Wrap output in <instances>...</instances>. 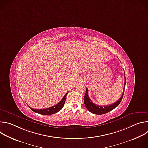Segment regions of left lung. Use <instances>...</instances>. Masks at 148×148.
Returning a JSON list of instances; mask_svg holds the SVG:
<instances>
[{"label":"left lung","instance_id":"1","mask_svg":"<svg viewBox=\"0 0 148 148\" xmlns=\"http://www.w3.org/2000/svg\"><path fill=\"white\" fill-rule=\"evenodd\" d=\"M125 84H126V79H125V84H124V87H123V93L122 94V95L121 98L119 99L118 101L115 102V103L110 105H106V106H99V105H96L90 99V98L88 97V88H86V94L85 96H84V104H85L86 107L87 109L91 112L92 114H97V115H102L109 112L110 111H112L114 108H115L120 103V102L122 101V99L123 96L124 94V90L125 88Z\"/></svg>","mask_w":148,"mask_h":148}]
</instances>
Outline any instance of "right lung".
I'll use <instances>...</instances> for the list:
<instances>
[{"mask_svg": "<svg viewBox=\"0 0 148 148\" xmlns=\"http://www.w3.org/2000/svg\"><path fill=\"white\" fill-rule=\"evenodd\" d=\"M68 93H69V92L65 94L64 97L62 98V99L61 100V101L59 103H57L56 105H54V106H53L51 107L46 108V109H43V110H34V109H33L32 108H31L30 107H29L33 111H34L36 113L41 114V115H49L56 114V113L58 112V111H60L62 108V107H64V105L65 103V101H66V96Z\"/></svg>", "mask_w": 148, "mask_h": 148, "instance_id": "add662e5", "label": "right lung"}]
</instances>
